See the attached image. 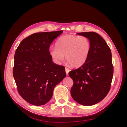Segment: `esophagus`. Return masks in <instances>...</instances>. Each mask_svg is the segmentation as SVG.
I'll return each instance as SVG.
<instances>
[{"label": "esophagus", "mask_w": 127, "mask_h": 127, "mask_svg": "<svg viewBox=\"0 0 127 127\" xmlns=\"http://www.w3.org/2000/svg\"><path fill=\"white\" fill-rule=\"evenodd\" d=\"M65 70H66V74H67V75H68V72H69L70 70L69 69H68V68H65Z\"/></svg>", "instance_id": "34e87169"}]
</instances>
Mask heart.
<instances>
[{
    "instance_id": "b5f03b06",
    "label": "heart",
    "mask_w": 127,
    "mask_h": 127,
    "mask_svg": "<svg viewBox=\"0 0 127 127\" xmlns=\"http://www.w3.org/2000/svg\"><path fill=\"white\" fill-rule=\"evenodd\" d=\"M91 50V43L86 36L76 35H64L56 42V48H51L49 53L56 63L64 60L72 67L78 68L86 62Z\"/></svg>"
}]
</instances>
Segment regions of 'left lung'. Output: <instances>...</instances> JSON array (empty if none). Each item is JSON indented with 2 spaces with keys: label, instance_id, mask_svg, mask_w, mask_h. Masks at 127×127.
<instances>
[{
  "label": "left lung",
  "instance_id": "left-lung-1",
  "mask_svg": "<svg viewBox=\"0 0 127 127\" xmlns=\"http://www.w3.org/2000/svg\"><path fill=\"white\" fill-rule=\"evenodd\" d=\"M77 34L89 39L91 50L86 62L69 72L74 82L70 93L80 104L93 105L101 101L110 91L113 75L112 54L105 41L98 34L89 32Z\"/></svg>",
  "mask_w": 127,
  "mask_h": 127
}]
</instances>
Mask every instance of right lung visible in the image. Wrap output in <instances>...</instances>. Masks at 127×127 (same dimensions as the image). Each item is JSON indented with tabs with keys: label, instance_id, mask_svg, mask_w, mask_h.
<instances>
[{
	"label": "right lung",
	"instance_id": "right-lung-1",
	"mask_svg": "<svg viewBox=\"0 0 127 127\" xmlns=\"http://www.w3.org/2000/svg\"><path fill=\"white\" fill-rule=\"evenodd\" d=\"M63 32L34 33L23 40L16 49L13 76L19 94L32 105L48 103L56 85L66 76L65 68L53 63L49 53L52 41Z\"/></svg>",
	"mask_w": 127,
	"mask_h": 127
}]
</instances>
